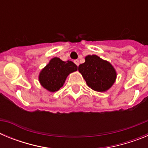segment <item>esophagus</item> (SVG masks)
Masks as SVG:
<instances>
[{
    "label": "esophagus",
    "mask_w": 148,
    "mask_h": 148,
    "mask_svg": "<svg viewBox=\"0 0 148 148\" xmlns=\"http://www.w3.org/2000/svg\"><path fill=\"white\" fill-rule=\"evenodd\" d=\"M74 63H75L77 66H78V64H79V61H78V60H75V61H74Z\"/></svg>",
    "instance_id": "1"
}]
</instances>
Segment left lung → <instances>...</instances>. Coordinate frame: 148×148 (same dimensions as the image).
Listing matches in <instances>:
<instances>
[{"mask_svg": "<svg viewBox=\"0 0 148 148\" xmlns=\"http://www.w3.org/2000/svg\"><path fill=\"white\" fill-rule=\"evenodd\" d=\"M78 71L87 85L98 92H104L110 88L116 78L113 66L95 55L87 56L85 62L78 66Z\"/></svg>", "mask_w": 148, "mask_h": 148, "instance_id": "8db88e82", "label": "left lung"}]
</instances>
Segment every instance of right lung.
Here are the masks:
<instances>
[{
  "label": "right lung",
  "mask_w": 148,
  "mask_h": 148,
  "mask_svg": "<svg viewBox=\"0 0 148 148\" xmlns=\"http://www.w3.org/2000/svg\"><path fill=\"white\" fill-rule=\"evenodd\" d=\"M77 70L78 66L73 61L53 58L40 73L39 82L45 89L56 92L64 85L67 75Z\"/></svg>",
  "instance_id": "add662e5"
}]
</instances>
